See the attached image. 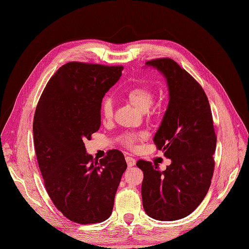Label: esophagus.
I'll return each mask as SVG.
<instances>
[{"label":"esophagus","mask_w":249,"mask_h":249,"mask_svg":"<svg viewBox=\"0 0 249 249\" xmlns=\"http://www.w3.org/2000/svg\"><path fill=\"white\" fill-rule=\"evenodd\" d=\"M125 160H126L127 165H128V167H132V166H135V165H136L135 158H132V157H130V156H127V157L125 158Z\"/></svg>","instance_id":"obj_1"}]
</instances>
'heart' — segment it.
Here are the masks:
<instances>
[{"instance_id": "1", "label": "heart", "mask_w": 249, "mask_h": 249, "mask_svg": "<svg viewBox=\"0 0 249 249\" xmlns=\"http://www.w3.org/2000/svg\"><path fill=\"white\" fill-rule=\"evenodd\" d=\"M125 95L127 100H128L131 105L135 106L137 109L140 111H147L151 105L154 104L155 101V94L152 92L151 89L145 85H138V86H133L127 89L125 91ZM101 114L105 120H109L113 116V103L112 100L109 97H105L101 102ZM138 137L129 135V136H125L123 138V142L131 146L133 142L136 141V139Z\"/></svg>"}]
</instances>
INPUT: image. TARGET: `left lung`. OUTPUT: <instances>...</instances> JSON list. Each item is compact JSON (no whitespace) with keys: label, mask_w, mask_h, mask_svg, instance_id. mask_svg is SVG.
<instances>
[{"label":"left lung","mask_w":249,"mask_h":249,"mask_svg":"<svg viewBox=\"0 0 249 249\" xmlns=\"http://www.w3.org/2000/svg\"><path fill=\"white\" fill-rule=\"evenodd\" d=\"M145 65L166 79L169 102L154 142L171 163L162 171L157 163L138 161L144 174L143 207L152 219L176 221L200 205L212 183L216 146L212 110L201 85L174 60Z\"/></svg>","instance_id":"obj_1"}]
</instances>
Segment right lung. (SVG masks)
<instances>
[{
	"label": "right lung",
	"mask_w": 249,
	"mask_h": 249,
	"mask_svg": "<svg viewBox=\"0 0 249 249\" xmlns=\"http://www.w3.org/2000/svg\"><path fill=\"white\" fill-rule=\"evenodd\" d=\"M122 66L70 62L50 78L34 118V141L44 184L55 207L79 224L103 222L127 168L121 151L100 161L86 152L101 126V102Z\"/></svg>",
	"instance_id": "add662e5"
}]
</instances>
